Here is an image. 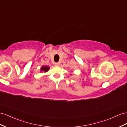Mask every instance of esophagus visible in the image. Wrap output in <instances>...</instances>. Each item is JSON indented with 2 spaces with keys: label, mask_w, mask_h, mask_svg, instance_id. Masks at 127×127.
Instances as JSON below:
<instances>
[{
  "label": "esophagus",
  "mask_w": 127,
  "mask_h": 127,
  "mask_svg": "<svg viewBox=\"0 0 127 127\" xmlns=\"http://www.w3.org/2000/svg\"><path fill=\"white\" fill-rule=\"evenodd\" d=\"M55 65H56V66H59V65H60V63L59 62H56V63H55Z\"/></svg>",
  "instance_id": "1"
}]
</instances>
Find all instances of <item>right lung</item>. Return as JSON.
Instances as JSON below:
<instances>
[{
    "label": "right lung",
    "mask_w": 127,
    "mask_h": 127,
    "mask_svg": "<svg viewBox=\"0 0 127 127\" xmlns=\"http://www.w3.org/2000/svg\"><path fill=\"white\" fill-rule=\"evenodd\" d=\"M49 69V67L48 66H42L41 68V70L43 71V72H47L48 71V70Z\"/></svg>",
    "instance_id": "obj_1"
}]
</instances>
